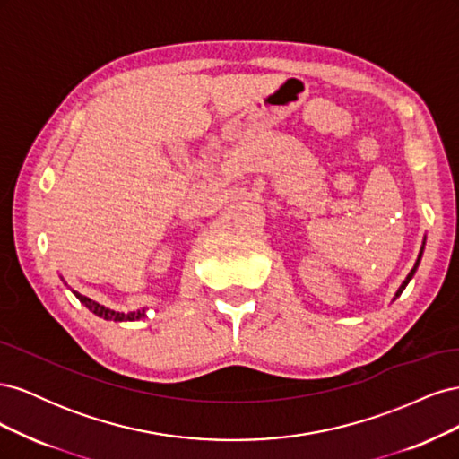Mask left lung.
<instances>
[{
    "label": "left lung",
    "instance_id": "8db88e82",
    "mask_svg": "<svg viewBox=\"0 0 459 459\" xmlns=\"http://www.w3.org/2000/svg\"><path fill=\"white\" fill-rule=\"evenodd\" d=\"M425 241H427V238H423V245H421V248H420V255H418V260H415V264H413V268L410 270V273L406 275V280L402 281V285L398 287V290L394 293V297H393V300H396L400 295H402V290H404L406 287H408V283L411 281V277L415 275V272H418V268H420V262H421V256H423V251H425Z\"/></svg>",
    "mask_w": 459,
    "mask_h": 459
}]
</instances>
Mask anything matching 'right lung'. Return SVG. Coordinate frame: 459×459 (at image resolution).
<instances>
[{
  "mask_svg": "<svg viewBox=\"0 0 459 459\" xmlns=\"http://www.w3.org/2000/svg\"><path fill=\"white\" fill-rule=\"evenodd\" d=\"M63 280V277H61ZM63 283L68 287V283L63 280ZM73 290V295L84 304V307L90 310V312H93L95 316H100V317H103V319H110V322H137V319H142V317H145V310H137V312H128V314H124V312H117V310H113V308H107V307H103V304H100V302H95V300H91V299H88V297H84V295H80L78 290H74L73 287H68Z\"/></svg>",
  "mask_w": 459,
  "mask_h": 459,
  "instance_id": "obj_1",
  "label": "right lung"
}]
</instances>
